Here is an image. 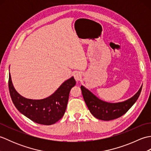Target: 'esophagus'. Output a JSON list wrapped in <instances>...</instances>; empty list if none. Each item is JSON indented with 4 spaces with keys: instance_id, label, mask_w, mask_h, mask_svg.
<instances>
[{
    "instance_id": "obj_1",
    "label": "esophagus",
    "mask_w": 151,
    "mask_h": 151,
    "mask_svg": "<svg viewBox=\"0 0 151 151\" xmlns=\"http://www.w3.org/2000/svg\"><path fill=\"white\" fill-rule=\"evenodd\" d=\"M74 78L76 80V81H80V79L81 78V74L80 72H76L74 74Z\"/></svg>"
}]
</instances>
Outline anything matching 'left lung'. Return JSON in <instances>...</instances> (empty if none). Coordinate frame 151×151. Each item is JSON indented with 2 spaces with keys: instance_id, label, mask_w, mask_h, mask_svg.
I'll return each instance as SVG.
<instances>
[{
  "instance_id": "1",
  "label": "left lung",
  "mask_w": 151,
  "mask_h": 151,
  "mask_svg": "<svg viewBox=\"0 0 151 151\" xmlns=\"http://www.w3.org/2000/svg\"><path fill=\"white\" fill-rule=\"evenodd\" d=\"M81 88L84 101L91 114L99 119L110 121L121 117L132 106L139 97L142 86L132 97L118 103H109L101 101L84 86H82Z\"/></svg>"
}]
</instances>
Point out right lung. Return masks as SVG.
Instances as JSON below:
<instances>
[{"label":"right lung","mask_w":151,"mask_h":151,"mask_svg":"<svg viewBox=\"0 0 151 151\" xmlns=\"http://www.w3.org/2000/svg\"><path fill=\"white\" fill-rule=\"evenodd\" d=\"M75 84V78L71 77L64 82L50 97L41 100H32L22 97L16 91L10 74L8 81L9 94L16 108L30 120L44 125L54 124L63 116L70 90Z\"/></svg>","instance_id":"right-lung-1"}]
</instances>
